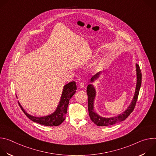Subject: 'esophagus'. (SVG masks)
<instances>
[{"instance_id":"obj_1","label":"esophagus","mask_w":156,"mask_h":156,"mask_svg":"<svg viewBox=\"0 0 156 156\" xmlns=\"http://www.w3.org/2000/svg\"><path fill=\"white\" fill-rule=\"evenodd\" d=\"M84 86H85V84H84V83H83V82H81V83H80V85H79V86H80V88L84 87Z\"/></svg>"}]
</instances>
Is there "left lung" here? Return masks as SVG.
<instances>
[{
	"label": "left lung",
	"instance_id": "left-lung-1",
	"mask_svg": "<svg viewBox=\"0 0 156 156\" xmlns=\"http://www.w3.org/2000/svg\"><path fill=\"white\" fill-rule=\"evenodd\" d=\"M136 90L134 94V97L133 98V100L130 104V105L128 107V108L124 111L123 112L119 114L116 117L105 118L102 117L99 115L97 113H96L94 110V101L96 97V90L93 84H89L87 87V94L88 96V112L89 115H90L91 120L95 123L97 126H105L108 125H112L119 123L120 122L125 120L133 112L136 105V103L138 99V97L139 95V92L140 90V87L141 85V79L142 75L141 72V70L140 69V66L137 63L136 64ZM102 73V72H99L94 75L91 79V82H94L95 80H97L99 75Z\"/></svg>",
	"mask_w": 156,
	"mask_h": 156
}]
</instances>
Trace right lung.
Instances as JSON below:
<instances>
[{
    "instance_id": "right-lung-1",
    "label": "right lung",
    "mask_w": 156,
    "mask_h": 156,
    "mask_svg": "<svg viewBox=\"0 0 156 156\" xmlns=\"http://www.w3.org/2000/svg\"><path fill=\"white\" fill-rule=\"evenodd\" d=\"M76 84L75 81H72L64 86L59 104L55 112L51 115L44 117H34L28 114L18 102L20 107L25 114L33 122L39 124L48 126H56L60 125L65 119L67 107L70 99L76 93Z\"/></svg>"
}]
</instances>
